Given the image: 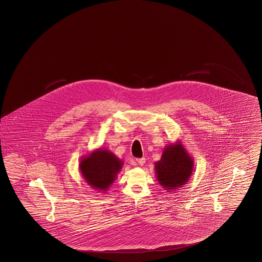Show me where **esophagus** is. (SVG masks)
<instances>
[{"label":"esophagus","mask_w":262,"mask_h":262,"mask_svg":"<svg viewBox=\"0 0 262 262\" xmlns=\"http://www.w3.org/2000/svg\"><path fill=\"white\" fill-rule=\"evenodd\" d=\"M135 163L136 164H138L139 166H143L145 165V163H146V159L145 158H140V159H136L135 160ZM135 163H134V165H135Z\"/></svg>","instance_id":"34e87169"}]
</instances>
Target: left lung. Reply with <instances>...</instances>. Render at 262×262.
<instances>
[{"label": "left lung", "mask_w": 262, "mask_h": 262, "mask_svg": "<svg viewBox=\"0 0 262 262\" xmlns=\"http://www.w3.org/2000/svg\"><path fill=\"white\" fill-rule=\"evenodd\" d=\"M156 179L162 187L174 191L186 185L193 172L194 161L182 142L167 145L158 162L154 163Z\"/></svg>", "instance_id": "1"}]
</instances>
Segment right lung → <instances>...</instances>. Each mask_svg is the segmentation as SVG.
Returning a JSON list of instances; mask_svg holds the SVG:
<instances>
[{"mask_svg": "<svg viewBox=\"0 0 262 262\" xmlns=\"http://www.w3.org/2000/svg\"><path fill=\"white\" fill-rule=\"evenodd\" d=\"M123 165V161L112 151L99 147L81 158L79 169L84 180L92 188L106 192L117 179Z\"/></svg>", "mask_w": 262, "mask_h": 262, "instance_id": "1", "label": "right lung"}]
</instances>
